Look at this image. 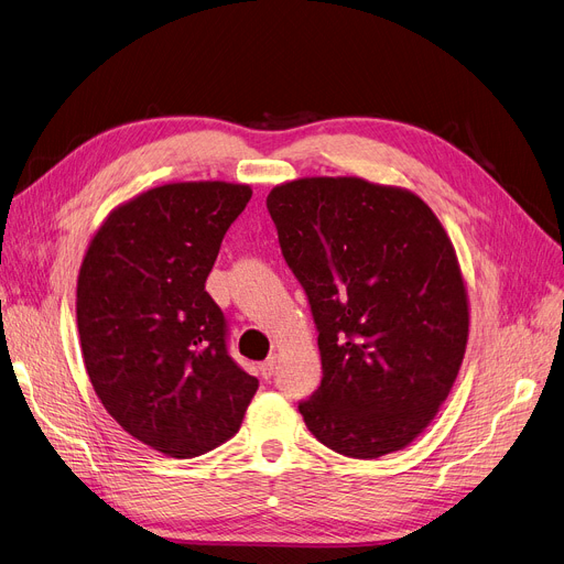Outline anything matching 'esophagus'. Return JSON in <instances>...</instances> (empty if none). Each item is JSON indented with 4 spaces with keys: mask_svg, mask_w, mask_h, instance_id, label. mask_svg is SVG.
<instances>
[{
    "mask_svg": "<svg viewBox=\"0 0 564 564\" xmlns=\"http://www.w3.org/2000/svg\"><path fill=\"white\" fill-rule=\"evenodd\" d=\"M274 371H276V358L272 356V358H268L265 362H260V373H262V379H272L274 377Z\"/></svg>",
    "mask_w": 564,
    "mask_h": 564,
    "instance_id": "34e87169",
    "label": "esophagus"
}]
</instances>
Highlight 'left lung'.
Here are the masks:
<instances>
[{
    "label": "left lung",
    "instance_id": "obj_1",
    "mask_svg": "<svg viewBox=\"0 0 564 564\" xmlns=\"http://www.w3.org/2000/svg\"><path fill=\"white\" fill-rule=\"evenodd\" d=\"M268 210L317 328L322 383L299 401L308 431L349 458L399 452L435 417L465 356L452 240L417 195L356 176L283 183Z\"/></svg>",
    "mask_w": 564,
    "mask_h": 564
}]
</instances>
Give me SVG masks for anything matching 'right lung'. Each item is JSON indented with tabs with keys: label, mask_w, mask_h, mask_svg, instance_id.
Returning a JSON list of instances; mask_svg holds the SVG:
<instances>
[{
	"label": "right lung",
	"mask_w": 564,
	"mask_h": 564,
	"mask_svg": "<svg viewBox=\"0 0 564 564\" xmlns=\"http://www.w3.org/2000/svg\"><path fill=\"white\" fill-rule=\"evenodd\" d=\"M249 185L170 183L112 210L77 283L90 383L129 435L172 458L234 437L258 379L231 358L229 324L206 292Z\"/></svg>",
	"instance_id": "add662e5"
}]
</instances>
